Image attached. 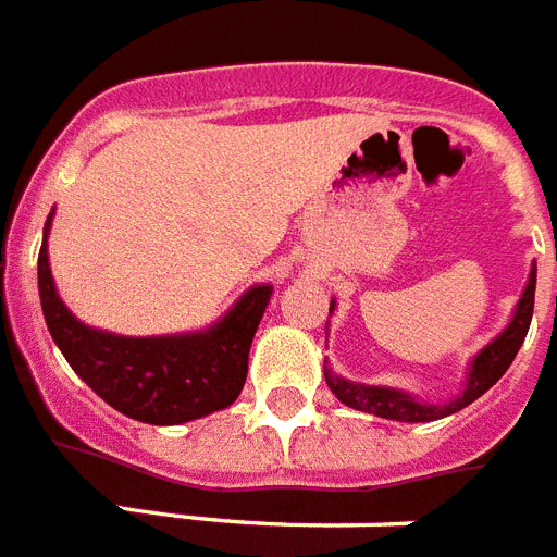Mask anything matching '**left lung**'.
Instances as JSON below:
<instances>
[{"label": "left lung", "instance_id": "left-lung-1", "mask_svg": "<svg viewBox=\"0 0 557 557\" xmlns=\"http://www.w3.org/2000/svg\"><path fill=\"white\" fill-rule=\"evenodd\" d=\"M532 310H535V267H532L527 290H523V296H520L518 301L515 319H511L509 327H506V331L492 342V345H486V348L474 356V362H471V371H469V382H466V391H462L457 399H451V403L422 405L413 397H408V394H403V391L376 388V385H356V382L342 380V376H336V373L331 371H324V380H327L331 391L336 394V399H342V403L356 408V411L376 413V417L399 420V422L440 420V417H448V413L460 411V408L471 405L478 397H483V394H486V391L492 388L500 376H504L506 368L511 364V359L518 356L523 339H527L529 322H532Z\"/></svg>", "mask_w": 557, "mask_h": 557}]
</instances>
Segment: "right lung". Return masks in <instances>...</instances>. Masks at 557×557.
<instances>
[{
	"label": "right lung",
	"mask_w": 557,
	"mask_h": 557,
	"mask_svg": "<svg viewBox=\"0 0 557 557\" xmlns=\"http://www.w3.org/2000/svg\"><path fill=\"white\" fill-rule=\"evenodd\" d=\"M51 215L46 221V235ZM39 299L53 342L88 388L132 420L177 425L233 405L247 380V356L273 287L258 284L207 333L128 339L86 327L53 287L48 247H39Z\"/></svg>",
	"instance_id": "1"
}]
</instances>
